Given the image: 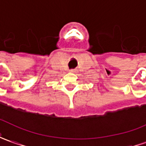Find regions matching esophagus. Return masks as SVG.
Wrapping results in <instances>:
<instances>
[{
  "mask_svg": "<svg viewBox=\"0 0 146 146\" xmlns=\"http://www.w3.org/2000/svg\"><path fill=\"white\" fill-rule=\"evenodd\" d=\"M69 72H71V73H74V72H75V69H71V70H69Z\"/></svg>",
  "mask_w": 146,
  "mask_h": 146,
  "instance_id": "34e87169",
  "label": "esophagus"
}]
</instances>
